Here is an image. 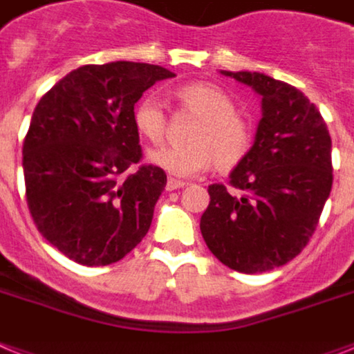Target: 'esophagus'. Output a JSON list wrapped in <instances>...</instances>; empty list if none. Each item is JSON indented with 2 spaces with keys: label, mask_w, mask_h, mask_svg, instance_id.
<instances>
[{
  "label": "esophagus",
  "mask_w": 354,
  "mask_h": 354,
  "mask_svg": "<svg viewBox=\"0 0 354 354\" xmlns=\"http://www.w3.org/2000/svg\"><path fill=\"white\" fill-rule=\"evenodd\" d=\"M183 187H185V182H180V180H174V178H169L165 189H167V191H178V189H183Z\"/></svg>",
  "instance_id": "34e87169"
}]
</instances>
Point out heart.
<instances>
[{
  "label": "heart",
  "mask_w": 354,
  "mask_h": 354,
  "mask_svg": "<svg viewBox=\"0 0 354 354\" xmlns=\"http://www.w3.org/2000/svg\"><path fill=\"white\" fill-rule=\"evenodd\" d=\"M183 109L200 118L189 147H160L149 151L153 165L176 178H191L216 163L219 171L237 167L252 149V127L236 113V102L219 86L189 82L172 91ZM136 131L153 144H160L167 133V117L156 97L147 95L133 109Z\"/></svg>",
  "instance_id": "heart-1"
}]
</instances>
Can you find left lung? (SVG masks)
I'll use <instances>...</instances> for the list:
<instances>
[{"label": "left lung", "instance_id": "1", "mask_svg": "<svg viewBox=\"0 0 354 354\" xmlns=\"http://www.w3.org/2000/svg\"><path fill=\"white\" fill-rule=\"evenodd\" d=\"M221 73L259 95L263 118L230 189L209 187L201 236L225 266L263 273L292 261L313 236L333 185L331 136L295 86L259 71Z\"/></svg>", "mask_w": 354, "mask_h": 354}]
</instances>
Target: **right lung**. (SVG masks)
<instances>
[{"mask_svg":"<svg viewBox=\"0 0 354 354\" xmlns=\"http://www.w3.org/2000/svg\"><path fill=\"white\" fill-rule=\"evenodd\" d=\"M174 73L156 64H88L55 82L35 106L23 144L26 201L46 241L84 266L117 263L144 239L167 183L139 165L133 109L154 82Z\"/></svg>","mask_w":354,"mask_h":354,"instance_id":"obj_1","label":"right lung"}]
</instances>
